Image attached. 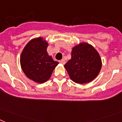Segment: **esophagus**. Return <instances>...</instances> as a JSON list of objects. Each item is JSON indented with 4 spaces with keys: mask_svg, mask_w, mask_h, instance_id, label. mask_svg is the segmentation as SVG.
Here are the masks:
<instances>
[{
    "mask_svg": "<svg viewBox=\"0 0 122 122\" xmlns=\"http://www.w3.org/2000/svg\"><path fill=\"white\" fill-rule=\"evenodd\" d=\"M59 63L62 64H65V60L64 59H61V61H59Z\"/></svg>",
    "mask_w": 122,
    "mask_h": 122,
    "instance_id": "34e87169",
    "label": "esophagus"
}]
</instances>
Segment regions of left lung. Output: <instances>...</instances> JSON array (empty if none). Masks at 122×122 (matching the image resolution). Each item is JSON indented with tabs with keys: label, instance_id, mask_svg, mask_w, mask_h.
I'll return each mask as SVG.
<instances>
[{
	"label": "left lung",
	"instance_id": "8db88e82",
	"mask_svg": "<svg viewBox=\"0 0 122 122\" xmlns=\"http://www.w3.org/2000/svg\"><path fill=\"white\" fill-rule=\"evenodd\" d=\"M102 59L92 45L82 42L72 48L71 58L64 65L69 77L77 84H86L99 75Z\"/></svg>",
	"mask_w": 122,
	"mask_h": 122
}]
</instances>
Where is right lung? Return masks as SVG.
<instances>
[{
    "label": "right lung",
    "mask_w": 122,
    "mask_h": 122,
    "mask_svg": "<svg viewBox=\"0 0 122 122\" xmlns=\"http://www.w3.org/2000/svg\"><path fill=\"white\" fill-rule=\"evenodd\" d=\"M49 44L43 37L35 38L24 47L20 55V66L27 77L37 83L46 82L59 64L47 52Z\"/></svg>",
    "instance_id": "1"
}]
</instances>
